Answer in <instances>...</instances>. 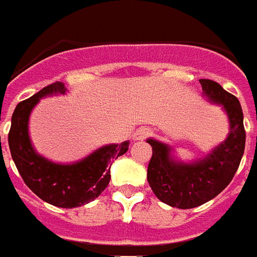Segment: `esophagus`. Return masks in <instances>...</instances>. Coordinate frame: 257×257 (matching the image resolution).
<instances>
[{"instance_id":"esophagus-1","label":"esophagus","mask_w":257,"mask_h":257,"mask_svg":"<svg viewBox=\"0 0 257 257\" xmlns=\"http://www.w3.org/2000/svg\"><path fill=\"white\" fill-rule=\"evenodd\" d=\"M150 135L151 131L148 128H139L136 132H135V135H133V140H135V142H142V140L147 139Z\"/></svg>"}]
</instances>
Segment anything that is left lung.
Here are the masks:
<instances>
[{
    "instance_id": "8db88e82",
    "label": "left lung",
    "mask_w": 257,
    "mask_h": 257,
    "mask_svg": "<svg viewBox=\"0 0 257 257\" xmlns=\"http://www.w3.org/2000/svg\"><path fill=\"white\" fill-rule=\"evenodd\" d=\"M207 101L220 105L228 117L229 133L224 142L213 147L205 156L183 162L175 156L170 144L147 139L152 147L147 179L162 202L178 209L201 206L217 197L230 183L245 148L244 115L238 99L217 82L199 79Z\"/></svg>"
}]
</instances>
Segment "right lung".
<instances>
[{
    "label": "right lung",
    "instance_id": "add662e5",
    "mask_svg": "<svg viewBox=\"0 0 257 257\" xmlns=\"http://www.w3.org/2000/svg\"><path fill=\"white\" fill-rule=\"evenodd\" d=\"M64 94V85L56 82L20 102L12 115L8 142L25 185L47 203L72 209L94 201L106 189L111 162L128 151L129 142L99 147L74 163H56L39 154L29 137L31 113L43 98Z\"/></svg>",
    "mask_w": 257,
    "mask_h": 257
}]
</instances>
